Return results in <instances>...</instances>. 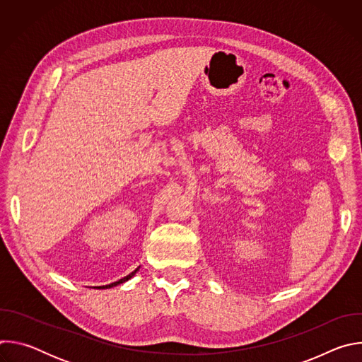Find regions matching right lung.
Instances as JSON below:
<instances>
[{"label":"right lung","instance_id":"1","mask_svg":"<svg viewBox=\"0 0 362 362\" xmlns=\"http://www.w3.org/2000/svg\"><path fill=\"white\" fill-rule=\"evenodd\" d=\"M140 268V267H139ZM139 268H136L132 274H129L127 276H124V278H122V279H119V281H116V282H113V284H109V285H103V286H94L95 289H109V288H113V286H117V285H120V284H123V282H126V281H129V279H132L134 275H136V272L139 271Z\"/></svg>","mask_w":362,"mask_h":362}]
</instances>
